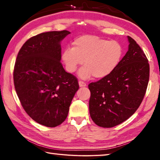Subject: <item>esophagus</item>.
<instances>
[{
    "mask_svg": "<svg viewBox=\"0 0 160 160\" xmlns=\"http://www.w3.org/2000/svg\"><path fill=\"white\" fill-rule=\"evenodd\" d=\"M78 83H79V86L81 87V88H82V87H85L87 85V84L82 80H80L79 82H78Z\"/></svg>",
    "mask_w": 160,
    "mask_h": 160,
    "instance_id": "obj_1",
    "label": "esophagus"
}]
</instances>
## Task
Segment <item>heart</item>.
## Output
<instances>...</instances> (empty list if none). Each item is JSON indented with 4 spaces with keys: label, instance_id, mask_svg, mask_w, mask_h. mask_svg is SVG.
<instances>
[{
    "label": "heart",
    "instance_id": "obj_1",
    "mask_svg": "<svg viewBox=\"0 0 160 160\" xmlns=\"http://www.w3.org/2000/svg\"><path fill=\"white\" fill-rule=\"evenodd\" d=\"M62 53V60L68 72L73 73L78 67L84 64L79 76L88 79L92 75L100 79L109 75L118 66L123 49L120 43L102 39L94 35L78 37Z\"/></svg>",
    "mask_w": 160,
    "mask_h": 160
}]
</instances>
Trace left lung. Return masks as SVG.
Here are the masks:
<instances>
[{
    "mask_svg": "<svg viewBox=\"0 0 160 160\" xmlns=\"http://www.w3.org/2000/svg\"><path fill=\"white\" fill-rule=\"evenodd\" d=\"M128 51L116 68L89 84V109L97 126L112 128L133 114L142 102L150 78V65L144 51L131 37Z\"/></svg>",
    "mask_w": 160,
    "mask_h": 160,
    "instance_id": "8db88e82",
    "label": "left lung"
}]
</instances>
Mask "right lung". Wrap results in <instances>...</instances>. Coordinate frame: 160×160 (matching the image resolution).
I'll return each instance as SVG.
<instances>
[{
	"mask_svg": "<svg viewBox=\"0 0 160 160\" xmlns=\"http://www.w3.org/2000/svg\"><path fill=\"white\" fill-rule=\"evenodd\" d=\"M70 33L52 31L29 38L19 51L13 70L22 107L34 121L51 128L66 120L79 89L78 78L61 63L60 42Z\"/></svg>",
	"mask_w": 160,
	"mask_h": 160,
	"instance_id": "add662e5",
	"label": "right lung"
}]
</instances>
